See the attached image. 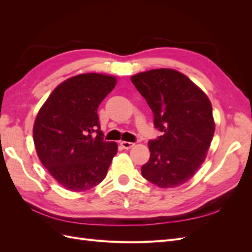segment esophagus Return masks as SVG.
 I'll return each mask as SVG.
<instances>
[{
  "instance_id": "1",
  "label": "esophagus",
  "mask_w": 252,
  "mask_h": 252,
  "mask_svg": "<svg viewBox=\"0 0 252 252\" xmlns=\"http://www.w3.org/2000/svg\"><path fill=\"white\" fill-rule=\"evenodd\" d=\"M121 146L123 147L124 149H130L131 147L134 146V144H133V143H130V142H125V141H123V142H121Z\"/></svg>"
}]
</instances>
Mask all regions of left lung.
<instances>
[{"label":"left lung","mask_w":252,"mask_h":252,"mask_svg":"<svg viewBox=\"0 0 252 252\" xmlns=\"http://www.w3.org/2000/svg\"><path fill=\"white\" fill-rule=\"evenodd\" d=\"M131 82L154 113V125L163 134L148 142L149 161L143 177L161 188L184 184L200 168L209 149L215 121L212 106L186 75L173 69H152Z\"/></svg>","instance_id":"left-lung-1"}]
</instances>
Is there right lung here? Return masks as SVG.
<instances>
[{
    "mask_svg": "<svg viewBox=\"0 0 252 252\" xmlns=\"http://www.w3.org/2000/svg\"><path fill=\"white\" fill-rule=\"evenodd\" d=\"M117 84L100 73H84L63 82L37 113L33 141L37 157L59 184L85 191L105 179L118 145L100 130L98 105Z\"/></svg>",
    "mask_w": 252,
    "mask_h": 252,
    "instance_id": "right-lung-1",
    "label": "right lung"
}]
</instances>
